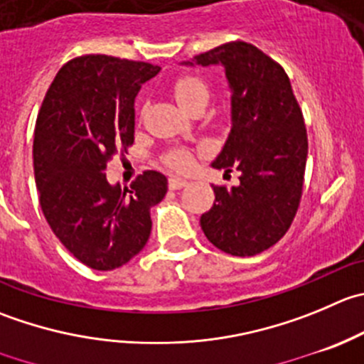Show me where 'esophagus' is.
I'll return each mask as SVG.
<instances>
[{
  "label": "esophagus",
  "instance_id": "obj_1",
  "mask_svg": "<svg viewBox=\"0 0 364 364\" xmlns=\"http://www.w3.org/2000/svg\"><path fill=\"white\" fill-rule=\"evenodd\" d=\"M188 185V181L183 178H168V188L171 190H179L183 188V186Z\"/></svg>",
  "mask_w": 364,
  "mask_h": 364
}]
</instances>
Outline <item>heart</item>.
<instances>
[{
  "instance_id": "b5f03b06",
  "label": "heart",
  "mask_w": 364,
  "mask_h": 364,
  "mask_svg": "<svg viewBox=\"0 0 364 364\" xmlns=\"http://www.w3.org/2000/svg\"><path fill=\"white\" fill-rule=\"evenodd\" d=\"M172 94H174L179 107L188 110V108H192L197 103H208L210 88H208L206 81H203L200 77L186 74V76H179L174 81V85H172ZM164 161L168 167L174 168V171H186L193 164L192 151L186 149V147H176V149H171L168 153H165Z\"/></svg>"
}]
</instances>
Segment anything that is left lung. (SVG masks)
<instances>
[{"label":"left lung","mask_w":364,"mask_h":364,"mask_svg":"<svg viewBox=\"0 0 364 364\" xmlns=\"http://www.w3.org/2000/svg\"><path fill=\"white\" fill-rule=\"evenodd\" d=\"M186 63L224 67L231 132L211 167L240 172L238 186H213L200 228L222 252L256 256L287 235L301 204L308 160L301 107L283 67L249 42H225Z\"/></svg>","instance_id":"1"}]
</instances>
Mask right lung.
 <instances>
[{"label":"right lung","mask_w":364,"mask_h":364,"mask_svg":"<svg viewBox=\"0 0 364 364\" xmlns=\"http://www.w3.org/2000/svg\"><path fill=\"white\" fill-rule=\"evenodd\" d=\"M160 73L147 62L85 55L69 60L35 122L33 171L42 213L62 245L94 270H114L144 249L151 208L167 178L146 171L121 190L107 165L135 140V97Z\"/></svg>","instance_id":"1"}]
</instances>
